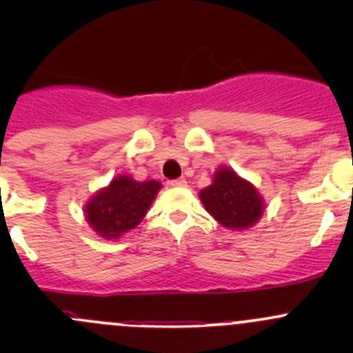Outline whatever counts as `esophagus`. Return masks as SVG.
<instances>
[{
    "label": "esophagus",
    "instance_id": "esophagus-1",
    "mask_svg": "<svg viewBox=\"0 0 353 353\" xmlns=\"http://www.w3.org/2000/svg\"><path fill=\"white\" fill-rule=\"evenodd\" d=\"M169 186L184 188L186 186V179H184V177H181V179H172V181H169Z\"/></svg>",
    "mask_w": 353,
    "mask_h": 353
}]
</instances>
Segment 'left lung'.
Returning a JSON list of instances; mask_svg holds the SVG:
<instances>
[{
    "label": "left lung",
    "mask_w": 353,
    "mask_h": 353,
    "mask_svg": "<svg viewBox=\"0 0 353 353\" xmlns=\"http://www.w3.org/2000/svg\"><path fill=\"white\" fill-rule=\"evenodd\" d=\"M199 198L215 220L229 229H248L263 213L261 198L254 188L230 169H220L212 186L201 190Z\"/></svg>",
    "instance_id": "1"
}]
</instances>
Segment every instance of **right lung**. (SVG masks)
<instances>
[{
  "label": "right lung",
  "instance_id": "right-lung-1",
  "mask_svg": "<svg viewBox=\"0 0 353 353\" xmlns=\"http://www.w3.org/2000/svg\"><path fill=\"white\" fill-rule=\"evenodd\" d=\"M160 183H138L128 176L116 177L87 205V219L102 237L114 239L134 229L154 201Z\"/></svg>",
  "mask_w": 353,
  "mask_h": 353
}]
</instances>
